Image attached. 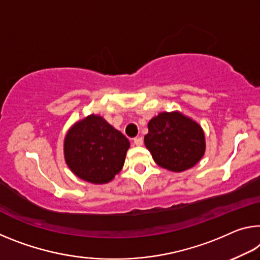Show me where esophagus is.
<instances>
[{"mask_svg": "<svg viewBox=\"0 0 260 260\" xmlns=\"http://www.w3.org/2000/svg\"><path fill=\"white\" fill-rule=\"evenodd\" d=\"M134 145L137 146H142L143 145V139L142 138H135L134 139Z\"/></svg>", "mask_w": 260, "mask_h": 260, "instance_id": "1", "label": "esophagus"}]
</instances>
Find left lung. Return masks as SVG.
Here are the masks:
<instances>
[{
    "instance_id": "obj_1",
    "label": "left lung",
    "mask_w": 260,
    "mask_h": 260,
    "mask_svg": "<svg viewBox=\"0 0 260 260\" xmlns=\"http://www.w3.org/2000/svg\"><path fill=\"white\" fill-rule=\"evenodd\" d=\"M145 145L159 167L180 172L199 162L205 152V135L196 121L179 112H163L148 123Z\"/></svg>"
}]
</instances>
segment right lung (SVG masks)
<instances>
[{"label": "right lung", "instance_id": "1", "mask_svg": "<svg viewBox=\"0 0 260 260\" xmlns=\"http://www.w3.org/2000/svg\"><path fill=\"white\" fill-rule=\"evenodd\" d=\"M129 141L98 115H89L68 131L64 158L81 179L105 184L119 174L125 162Z\"/></svg>", "mask_w": 260, "mask_h": 260}]
</instances>
